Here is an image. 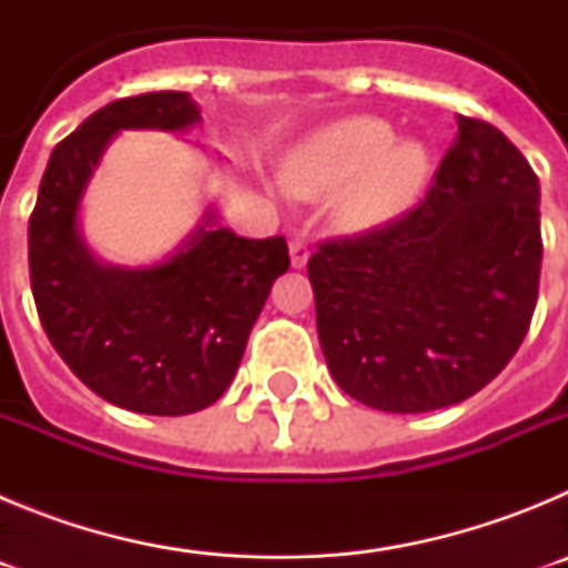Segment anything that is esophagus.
<instances>
[{"label":"esophagus","mask_w":568,"mask_h":568,"mask_svg":"<svg viewBox=\"0 0 568 568\" xmlns=\"http://www.w3.org/2000/svg\"><path fill=\"white\" fill-rule=\"evenodd\" d=\"M307 258H310V241L295 235V239L290 241V261H293V267L301 270L304 264H307Z\"/></svg>","instance_id":"34e87169"}]
</instances>
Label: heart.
<instances>
[{
	"instance_id": "heart-1",
	"label": "heart",
	"mask_w": 568,
	"mask_h": 568,
	"mask_svg": "<svg viewBox=\"0 0 568 568\" xmlns=\"http://www.w3.org/2000/svg\"><path fill=\"white\" fill-rule=\"evenodd\" d=\"M429 159L415 142L395 144L375 115H346L321 128L287 155L284 175L301 195H335V219L349 230L386 224L415 202Z\"/></svg>"
}]
</instances>
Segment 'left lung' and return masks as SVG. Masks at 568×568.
<instances>
[{"mask_svg": "<svg viewBox=\"0 0 568 568\" xmlns=\"http://www.w3.org/2000/svg\"><path fill=\"white\" fill-rule=\"evenodd\" d=\"M540 187L484 119L458 135L424 202L321 241L307 275L329 373L384 413H429L484 389L518 353L538 304Z\"/></svg>", "mask_w": 568, "mask_h": 568, "instance_id": "left-lung-1", "label": "left lung"}]
</instances>
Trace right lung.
Wrapping results in <instances>:
<instances>
[{"mask_svg": "<svg viewBox=\"0 0 568 568\" xmlns=\"http://www.w3.org/2000/svg\"><path fill=\"white\" fill-rule=\"evenodd\" d=\"M190 93L115 99L50 153L28 224L30 290L50 344L99 398L142 415H190L222 398L270 287L287 273L284 235L241 239L213 215L173 258L104 267L79 239L84 184L113 133L184 130Z\"/></svg>", "mask_w": 568, "mask_h": 568, "instance_id": "obj_1", "label": "right lung"}]
</instances>
